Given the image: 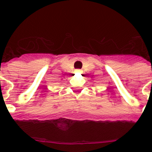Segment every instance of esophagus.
<instances>
[{
	"label": "esophagus",
	"instance_id": "34e87169",
	"mask_svg": "<svg viewBox=\"0 0 152 152\" xmlns=\"http://www.w3.org/2000/svg\"><path fill=\"white\" fill-rule=\"evenodd\" d=\"M76 72H81V70H80V69L76 70Z\"/></svg>",
	"mask_w": 152,
	"mask_h": 152
}]
</instances>
